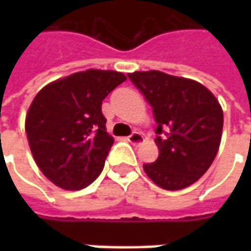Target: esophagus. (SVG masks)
<instances>
[{
  "label": "esophagus",
  "mask_w": 251,
  "mask_h": 251,
  "mask_svg": "<svg viewBox=\"0 0 251 251\" xmlns=\"http://www.w3.org/2000/svg\"><path fill=\"white\" fill-rule=\"evenodd\" d=\"M127 141L130 142V144H132V145H140V144H142L144 142V135L141 134V132H132L130 137H127Z\"/></svg>",
  "instance_id": "1"
}]
</instances>
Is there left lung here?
I'll list each match as a JSON object with an SVG mask.
<instances>
[{
  "label": "left lung",
  "mask_w": 251,
  "mask_h": 251,
  "mask_svg": "<svg viewBox=\"0 0 251 251\" xmlns=\"http://www.w3.org/2000/svg\"><path fill=\"white\" fill-rule=\"evenodd\" d=\"M151 104L158 124L159 156L145 163L148 177L165 190H181L201 177L219 150L224 113L217 98L197 81L160 71L128 74Z\"/></svg>",
  "instance_id": "left-lung-1"
}]
</instances>
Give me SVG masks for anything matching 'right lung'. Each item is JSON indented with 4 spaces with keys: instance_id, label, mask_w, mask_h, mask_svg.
I'll list each match as a JSON object with an SVG mask.
<instances>
[{
    "instance_id": "right-lung-1",
    "label": "right lung",
    "mask_w": 251,
    "mask_h": 251,
    "mask_svg": "<svg viewBox=\"0 0 251 251\" xmlns=\"http://www.w3.org/2000/svg\"><path fill=\"white\" fill-rule=\"evenodd\" d=\"M117 71L86 70L46 85L26 114L25 130L34 162L64 190H81L100 175L113 137L101 101L126 81Z\"/></svg>"
}]
</instances>
